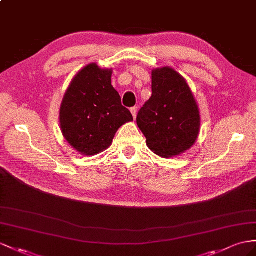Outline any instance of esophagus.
<instances>
[{"label": "esophagus", "mask_w": 256, "mask_h": 256, "mask_svg": "<svg viewBox=\"0 0 256 256\" xmlns=\"http://www.w3.org/2000/svg\"><path fill=\"white\" fill-rule=\"evenodd\" d=\"M130 112H132V116H133V118L135 119L136 114H137V107H132V108H130Z\"/></svg>", "instance_id": "34e87169"}]
</instances>
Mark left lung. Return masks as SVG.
<instances>
[{
  "label": "left lung",
  "mask_w": 256,
  "mask_h": 256,
  "mask_svg": "<svg viewBox=\"0 0 256 256\" xmlns=\"http://www.w3.org/2000/svg\"><path fill=\"white\" fill-rule=\"evenodd\" d=\"M152 95L138 111L137 126L150 150L171 158L190 148L200 128V114L185 78L172 68L152 71Z\"/></svg>",
  "instance_id": "1"
}]
</instances>
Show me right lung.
Masks as SVG:
<instances>
[{"label": "right lung", "instance_id": "add662e5", "mask_svg": "<svg viewBox=\"0 0 256 256\" xmlns=\"http://www.w3.org/2000/svg\"><path fill=\"white\" fill-rule=\"evenodd\" d=\"M112 71L95 64L71 81L60 107L62 135L78 152L94 156L107 149L124 123L133 120L111 85Z\"/></svg>", "mask_w": 256, "mask_h": 256}]
</instances>
